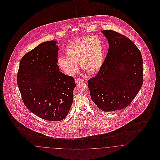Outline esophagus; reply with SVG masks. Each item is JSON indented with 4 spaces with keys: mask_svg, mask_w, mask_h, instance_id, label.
Returning <instances> with one entry per match:
<instances>
[{
    "mask_svg": "<svg viewBox=\"0 0 160 160\" xmlns=\"http://www.w3.org/2000/svg\"><path fill=\"white\" fill-rule=\"evenodd\" d=\"M75 82L76 83H80V82H84V80L82 79V78H76V80H75Z\"/></svg>",
    "mask_w": 160,
    "mask_h": 160,
    "instance_id": "esophagus-1",
    "label": "esophagus"
}]
</instances>
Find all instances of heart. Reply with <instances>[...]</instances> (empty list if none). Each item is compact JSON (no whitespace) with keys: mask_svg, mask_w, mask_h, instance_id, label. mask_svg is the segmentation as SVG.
<instances>
[{"mask_svg":"<svg viewBox=\"0 0 160 160\" xmlns=\"http://www.w3.org/2000/svg\"><path fill=\"white\" fill-rule=\"evenodd\" d=\"M65 52L66 56L58 57V64L64 73L70 76L78 71V62L82 69L95 73L102 68L104 61V43L96 36L74 39L67 45Z\"/></svg>","mask_w":160,"mask_h":160,"instance_id":"1","label":"heart"}]
</instances>
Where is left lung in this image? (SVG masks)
I'll list each match as a JSON object with an SVG mask.
<instances>
[{
  "instance_id": "1",
  "label": "left lung",
  "mask_w": 160,
  "mask_h": 160,
  "mask_svg": "<svg viewBox=\"0 0 160 160\" xmlns=\"http://www.w3.org/2000/svg\"><path fill=\"white\" fill-rule=\"evenodd\" d=\"M109 48L104 62L94 78L88 81L91 98L103 112L128 106L143 82L142 58L136 44L113 30H102Z\"/></svg>"
}]
</instances>
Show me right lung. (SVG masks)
I'll list each match as a JSON object with an SVG mask.
<instances>
[{
    "label": "right lung",
    "mask_w": 160,
    "mask_h": 160,
    "mask_svg": "<svg viewBox=\"0 0 160 160\" xmlns=\"http://www.w3.org/2000/svg\"><path fill=\"white\" fill-rule=\"evenodd\" d=\"M50 40L26 54L20 62L17 82L25 106L48 121H61L73 103L76 83L72 77L60 72L58 46Z\"/></svg>",
    "instance_id": "add662e5"
}]
</instances>
